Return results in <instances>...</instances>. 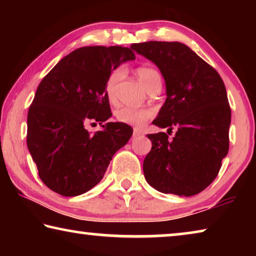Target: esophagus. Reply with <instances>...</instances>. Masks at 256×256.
<instances>
[{
    "instance_id": "1",
    "label": "esophagus",
    "mask_w": 256,
    "mask_h": 256,
    "mask_svg": "<svg viewBox=\"0 0 256 256\" xmlns=\"http://www.w3.org/2000/svg\"><path fill=\"white\" fill-rule=\"evenodd\" d=\"M144 136V132L141 131L140 128H134L133 130V138H138V136Z\"/></svg>"
}]
</instances>
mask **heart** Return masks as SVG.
I'll list each match as a JSON object with an SVG mask.
<instances>
[{
    "label": "heart",
    "mask_w": 256,
    "mask_h": 256,
    "mask_svg": "<svg viewBox=\"0 0 256 256\" xmlns=\"http://www.w3.org/2000/svg\"><path fill=\"white\" fill-rule=\"evenodd\" d=\"M136 74L138 79L144 84V88L148 90L154 88L157 86H162V76L160 73L154 68L150 66H141L136 70ZM124 71L122 68H116L108 76L105 92L106 97L110 102H115V92L118 82L123 79ZM152 115L150 110L146 108H131V107H122L115 112V118L120 123L134 125V126H141L150 116Z\"/></svg>",
    "instance_id": "heart-1"
}]
</instances>
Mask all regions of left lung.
Instances as JSON below:
<instances>
[{
    "mask_svg": "<svg viewBox=\"0 0 256 256\" xmlns=\"http://www.w3.org/2000/svg\"><path fill=\"white\" fill-rule=\"evenodd\" d=\"M131 48L154 63L166 100L152 124L172 128L148 134L152 148L144 162L146 180L164 194L192 196L218 175L229 149L232 110L219 73L180 42H146Z\"/></svg>",
    "mask_w": 256,
    "mask_h": 256,
    "instance_id": "obj_1",
    "label": "left lung"
}]
</instances>
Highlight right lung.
I'll return each mask as SVG.
<instances>
[{
    "label": "right lung",
    "instance_id": "1",
    "mask_svg": "<svg viewBox=\"0 0 256 256\" xmlns=\"http://www.w3.org/2000/svg\"><path fill=\"white\" fill-rule=\"evenodd\" d=\"M136 55L128 47L86 46L71 52L38 86L27 118V146L47 188L76 196L96 186L133 128L112 116L105 86L112 70ZM92 120L103 128L90 134ZM104 122H106L105 124Z\"/></svg>",
    "mask_w": 256,
    "mask_h": 256
}]
</instances>
